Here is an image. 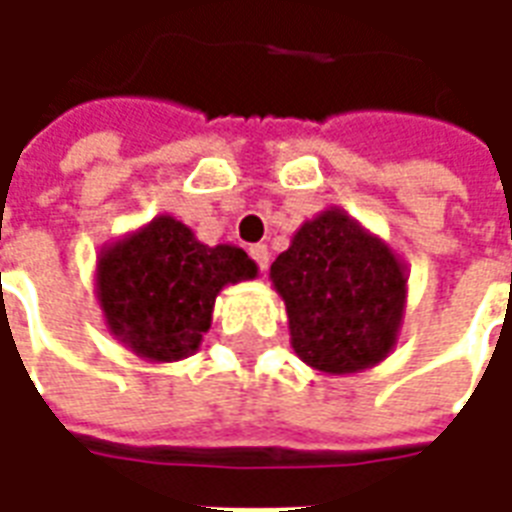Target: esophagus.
Instances as JSON below:
<instances>
[{
    "label": "esophagus",
    "instance_id": "esophagus-1",
    "mask_svg": "<svg viewBox=\"0 0 512 512\" xmlns=\"http://www.w3.org/2000/svg\"><path fill=\"white\" fill-rule=\"evenodd\" d=\"M249 255H252V260H255L257 266H260V271H266V268H268V249H266V244L249 246Z\"/></svg>",
    "mask_w": 512,
    "mask_h": 512
}]
</instances>
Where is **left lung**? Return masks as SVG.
<instances>
[{"label":"left lung","instance_id":"obj_1","mask_svg":"<svg viewBox=\"0 0 512 512\" xmlns=\"http://www.w3.org/2000/svg\"><path fill=\"white\" fill-rule=\"evenodd\" d=\"M268 277L285 304L290 345L315 373H365L400 343L406 260L340 208L301 224Z\"/></svg>","mask_w":512,"mask_h":512}]
</instances>
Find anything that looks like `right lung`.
Masks as SVG:
<instances>
[{
    "label": "right lung",
    "mask_w": 512,
    "mask_h": 512,
    "mask_svg": "<svg viewBox=\"0 0 512 512\" xmlns=\"http://www.w3.org/2000/svg\"><path fill=\"white\" fill-rule=\"evenodd\" d=\"M255 277L257 263L241 246L202 244L191 227L158 213L101 246L95 299L117 343L164 365L200 351L216 296Z\"/></svg>",
    "instance_id": "1"
}]
</instances>
